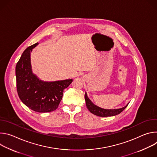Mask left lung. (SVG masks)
Segmentation results:
<instances>
[{"instance_id": "1", "label": "left lung", "mask_w": 157, "mask_h": 157, "mask_svg": "<svg viewBox=\"0 0 157 157\" xmlns=\"http://www.w3.org/2000/svg\"><path fill=\"white\" fill-rule=\"evenodd\" d=\"M84 98L86 103V106L88 110L91 112V113L96 116H99V117H109V116H114L119 114L122 112L127 107L128 104L125 105V107L117 109H104L102 108H101L96 105H94L91 100L87 98L86 93L84 95Z\"/></svg>"}]
</instances>
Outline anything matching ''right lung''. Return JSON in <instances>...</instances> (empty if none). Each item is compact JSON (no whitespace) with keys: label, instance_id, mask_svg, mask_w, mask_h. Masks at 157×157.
<instances>
[{"label":"right lung","instance_id":"add662e5","mask_svg":"<svg viewBox=\"0 0 157 157\" xmlns=\"http://www.w3.org/2000/svg\"><path fill=\"white\" fill-rule=\"evenodd\" d=\"M38 44L28 47L17 63V89L19 98L29 108L37 113H49L58 108L64 89L69 86L73 79L44 82L32 73L30 53Z\"/></svg>","mask_w":157,"mask_h":157}]
</instances>
